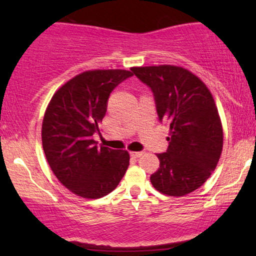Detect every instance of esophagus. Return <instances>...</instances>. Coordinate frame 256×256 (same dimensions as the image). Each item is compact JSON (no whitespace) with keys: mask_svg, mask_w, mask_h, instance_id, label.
<instances>
[{"mask_svg":"<svg viewBox=\"0 0 256 256\" xmlns=\"http://www.w3.org/2000/svg\"><path fill=\"white\" fill-rule=\"evenodd\" d=\"M130 154H131V156H134V158H140L143 154H144V152H131Z\"/></svg>","mask_w":256,"mask_h":256,"instance_id":"34e87169","label":"esophagus"}]
</instances>
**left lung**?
<instances>
[{
  "label": "left lung",
  "instance_id": "left-lung-1",
  "mask_svg": "<svg viewBox=\"0 0 256 256\" xmlns=\"http://www.w3.org/2000/svg\"><path fill=\"white\" fill-rule=\"evenodd\" d=\"M152 90L158 120L170 126L168 148L158 154L160 167L150 182L160 192L184 196L198 189L216 170L222 149V128L210 91L182 67H134Z\"/></svg>",
  "mask_w": 256,
  "mask_h": 256
}]
</instances>
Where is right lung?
<instances>
[{
    "instance_id": "add662e5",
    "label": "right lung",
    "mask_w": 256,
    "mask_h": 256,
    "mask_svg": "<svg viewBox=\"0 0 256 256\" xmlns=\"http://www.w3.org/2000/svg\"><path fill=\"white\" fill-rule=\"evenodd\" d=\"M134 73L124 70L83 72L58 89L44 114L42 143L58 180L76 195L100 198L118 186L130 155L98 146L92 140L107 112L110 92Z\"/></svg>"
}]
</instances>
